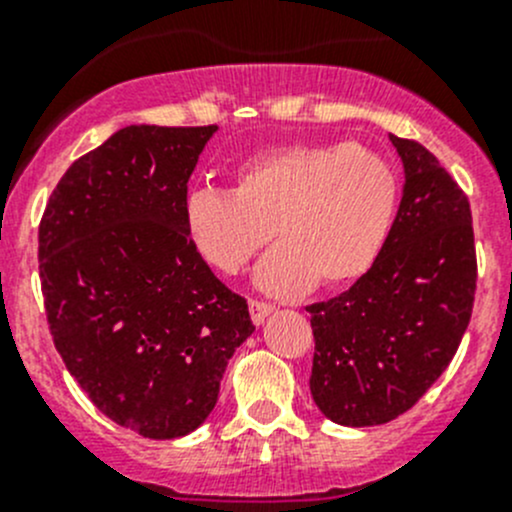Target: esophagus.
<instances>
[{
	"label": "esophagus",
	"instance_id": "1",
	"mask_svg": "<svg viewBox=\"0 0 512 512\" xmlns=\"http://www.w3.org/2000/svg\"><path fill=\"white\" fill-rule=\"evenodd\" d=\"M270 312H272V304L257 302V299H250V317H252V322L257 324V327H260V324L265 322L267 314H270Z\"/></svg>",
	"mask_w": 512,
	"mask_h": 512
}]
</instances>
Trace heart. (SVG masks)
Masks as SVG:
<instances>
[{
    "label": "heart",
    "instance_id": "heart-1",
    "mask_svg": "<svg viewBox=\"0 0 512 512\" xmlns=\"http://www.w3.org/2000/svg\"><path fill=\"white\" fill-rule=\"evenodd\" d=\"M399 210L389 160L356 143H292L245 160L235 190L200 188L185 200L183 223L195 252L223 275H237L272 240L255 285L297 297L319 282L342 287L374 267Z\"/></svg>",
    "mask_w": 512,
    "mask_h": 512
}]
</instances>
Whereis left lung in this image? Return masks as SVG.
I'll return each instance as SVG.
<instances>
[{
	"label": "left lung",
	"instance_id": "obj_1",
	"mask_svg": "<svg viewBox=\"0 0 512 512\" xmlns=\"http://www.w3.org/2000/svg\"><path fill=\"white\" fill-rule=\"evenodd\" d=\"M389 138L404 163L389 240L347 292L307 307L309 391L339 426H379L409 411L451 364L473 312L468 198L421 143Z\"/></svg>",
	"mask_w": 512,
	"mask_h": 512
}]
</instances>
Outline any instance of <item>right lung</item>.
<instances>
[{"label": "right lung", "instance_id": "right-lung-1", "mask_svg": "<svg viewBox=\"0 0 512 512\" xmlns=\"http://www.w3.org/2000/svg\"><path fill=\"white\" fill-rule=\"evenodd\" d=\"M218 126H126L71 163L39 225L56 352L94 406L153 441L188 436L255 332L185 232L188 180Z\"/></svg>", "mask_w": 512, "mask_h": 512}]
</instances>
